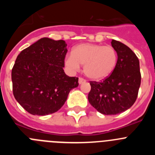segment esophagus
I'll return each mask as SVG.
<instances>
[{
  "label": "esophagus",
  "mask_w": 155,
  "mask_h": 155,
  "mask_svg": "<svg viewBox=\"0 0 155 155\" xmlns=\"http://www.w3.org/2000/svg\"><path fill=\"white\" fill-rule=\"evenodd\" d=\"M78 82H79V84H83V83H85L86 80H85V79H84V78H79Z\"/></svg>",
  "instance_id": "esophagus-1"
}]
</instances>
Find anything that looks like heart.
Listing matches in <instances>:
<instances>
[{"label": "heart", "instance_id": "obj_1", "mask_svg": "<svg viewBox=\"0 0 155 155\" xmlns=\"http://www.w3.org/2000/svg\"><path fill=\"white\" fill-rule=\"evenodd\" d=\"M118 60L117 52L113 46L83 43L74 48L72 54L67 56L65 65L72 71L84 66L86 76L94 81L106 78L113 73Z\"/></svg>", "mask_w": 155, "mask_h": 155}]
</instances>
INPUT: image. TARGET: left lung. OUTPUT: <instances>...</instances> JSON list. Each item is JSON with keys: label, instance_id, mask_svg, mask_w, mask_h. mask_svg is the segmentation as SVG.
Wrapping results in <instances>:
<instances>
[{"label": "left lung", "instance_id": "1", "mask_svg": "<svg viewBox=\"0 0 155 155\" xmlns=\"http://www.w3.org/2000/svg\"><path fill=\"white\" fill-rule=\"evenodd\" d=\"M112 46L118 54L113 73L100 81H90V104L104 115L121 113L134 105L137 98L141 75L136 54L127 46L113 39Z\"/></svg>", "mask_w": 155, "mask_h": 155}]
</instances>
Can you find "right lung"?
<instances>
[{
	"label": "right lung",
	"instance_id": "1",
	"mask_svg": "<svg viewBox=\"0 0 155 155\" xmlns=\"http://www.w3.org/2000/svg\"><path fill=\"white\" fill-rule=\"evenodd\" d=\"M67 44L42 38L23 50L12 71L13 94L31 115L46 116L62 107L78 78L64 73Z\"/></svg>",
	"mask_w": 155,
	"mask_h": 155
}]
</instances>
